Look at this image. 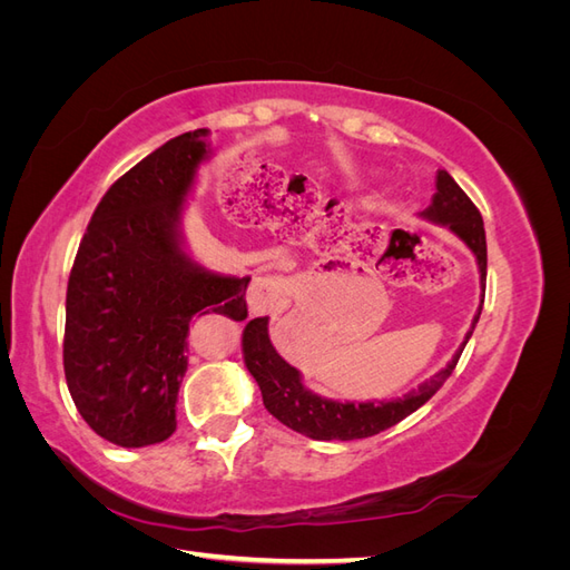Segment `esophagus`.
I'll list each match as a JSON object with an SVG mask.
<instances>
[{
  "label": "esophagus",
  "mask_w": 570,
  "mask_h": 570,
  "mask_svg": "<svg viewBox=\"0 0 570 570\" xmlns=\"http://www.w3.org/2000/svg\"><path fill=\"white\" fill-rule=\"evenodd\" d=\"M287 302V285L283 278H256L247 292L252 316L278 314Z\"/></svg>",
  "instance_id": "1"
}]
</instances>
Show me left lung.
<instances>
[{
  "label": "left lung",
  "instance_id": "left-lung-1",
  "mask_svg": "<svg viewBox=\"0 0 570 570\" xmlns=\"http://www.w3.org/2000/svg\"><path fill=\"white\" fill-rule=\"evenodd\" d=\"M421 216L442 223V226H450V230L456 233L463 243L471 247V252L478 258L480 283L485 285L488 243H485V228H482V216L478 212V206L471 202V197L463 193L446 170H438V193L433 195V204H430ZM480 312H482V299H480V308L473 318L471 331L465 333V340L459 347V352L452 356L450 364L430 377V381L419 385V390H411L409 394L392 402L342 404L333 400H323V396L308 392L302 385L299 371L295 366H289L271 344L268 316L254 318L245 327V335H243L245 364L254 375L258 387H262L264 406L283 425L314 440L344 442V440L371 438L404 421L409 413L421 409L430 396L444 385L446 377L454 373L459 364L465 342H469V337L473 335V327L480 318Z\"/></svg>",
  "mask_w": 570,
  "mask_h": 570
}]
</instances>
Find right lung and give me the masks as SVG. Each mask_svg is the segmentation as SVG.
Here are the masks:
<instances>
[{
    "mask_svg": "<svg viewBox=\"0 0 570 570\" xmlns=\"http://www.w3.org/2000/svg\"><path fill=\"white\" fill-rule=\"evenodd\" d=\"M206 137V128L174 137L107 189L68 278V392L99 438L128 450L176 433L189 323L247 318L249 278L204 271L180 247L183 199Z\"/></svg>",
    "mask_w": 570,
    "mask_h": 570,
    "instance_id": "1",
    "label": "right lung"
}]
</instances>
